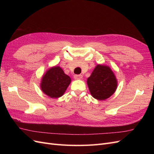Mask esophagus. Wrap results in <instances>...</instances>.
Listing matches in <instances>:
<instances>
[{"label": "esophagus", "instance_id": "esophagus-1", "mask_svg": "<svg viewBox=\"0 0 154 154\" xmlns=\"http://www.w3.org/2000/svg\"><path fill=\"white\" fill-rule=\"evenodd\" d=\"M82 77L83 76L82 74H76V75L74 76V78L75 79V80H81Z\"/></svg>", "mask_w": 154, "mask_h": 154}]
</instances>
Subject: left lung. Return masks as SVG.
<instances>
[{"mask_svg": "<svg viewBox=\"0 0 154 154\" xmlns=\"http://www.w3.org/2000/svg\"><path fill=\"white\" fill-rule=\"evenodd\" d=\"M87 83L92 97L98 100L109 98L118 86L114 72L109 67L104 65H97Z\"/></svg>", "mask_w": 154, "mask_h": 154, "instance_id": "8db88e82", "label": "left lung"}]
</instances>
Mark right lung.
Segmentation results:
<instances>
[{
	"instance_id": "add662e5",
	"label": "right lung",
	"mask_w": 154,
	"mask_h": 154,
	"mask_svg": "<svg viewBox=\"0 0 154 154\" xmlns=\"http://www.w3.org/2000/svg\"><path fill=\"white\" fill-rule=\"evenodd\" d=\"M71 82V78L64 73L61 67L55 66L48 70L43 76L40 88L51 98H58L64 94Z\"/></svg>"
}]
</instances>
